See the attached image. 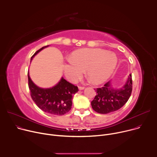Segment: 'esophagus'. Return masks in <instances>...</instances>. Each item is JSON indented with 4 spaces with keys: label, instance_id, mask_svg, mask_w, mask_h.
Returning a JSON list of instances; mask_svg holds the SVG:
<instances>
[{
    "label": "esophagus",
    "instance_id": "obj_1",
    "mask_svg": "<svg viewBox=\"0 0 157 157\" xmlns=\"http://www.w3.org/2000/svg\"><path fill=\"white\" fill-rule=\"evenodd\" d=\"M78 89H79V90H83V89H84V87H79Z\"/></svg>",
    "mask_w": 157,
    "mask_h": 157
}]
</instances>
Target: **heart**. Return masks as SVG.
I'll use <instances>...</instances> for the list:
<instances>
[{"instance_id":"obj_1","label":"heart","mask_w":157,"mask_h":157,"mask_svg":"<svg viewBox=\"0 0 157 157\" xmlns=\"http://www.w3.org/2000/svg\"><path fill=\"white\" fill-rule=\"evenodd\" d=\"M117 63L116 55L100 48H82L75 51L63 65V71L69 81L75 82L81 78L84 70L94 84L106 81Z\"/></svg>"}]
</instances>
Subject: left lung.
I'll return each instance as SVG.
<instances>
[{
    "label": "left lung",
    "instance_id": "1",
    "mask_svg": "<svg viewBox=\"0 0 157 157\" xmlns=\"http://www.w3.org/2000/svg\"><path fill=\"white\" fill-rule=\"evenodd\" d=\"M132 91V75H130L125 84L118 89L113 88L111 81H109L104 87L96 89V96L91 102V106L99 114L113 113L121 109L127 102Z\"/></svg>",
    "mask_w": 157,
    "mask_h": 157
}]
</instances>
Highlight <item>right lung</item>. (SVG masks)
<instances>
[{
	"label": "right lung",
	"instance_id": "right-lung-1",
	"mask_svg": "<svg viewBox=\"0 0 157 157\" xmlns=\"http://www.w3.org/2000/svg\"><path fill=\"white\" fill-rule=\"evenodd\" d=\"M48 46L43 47L36 52L32 56L31 61L36 55ZM28 79L31 97L41 110L53 116H62L71 110L73 96L78 91L77 86L62 77L55 86L50 88H41L32 81L29 72Z\"/></svg>",
	"mask_w": 157,
	"mask_h": 157
}]
</instances>
